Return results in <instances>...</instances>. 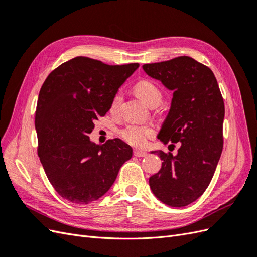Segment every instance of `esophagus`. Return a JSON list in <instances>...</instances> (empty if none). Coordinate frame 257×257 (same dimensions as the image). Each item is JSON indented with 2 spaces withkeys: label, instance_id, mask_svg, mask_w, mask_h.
<instances>
[{
  "label": "esophagus",
  "instance_id": "obj_1",
  "mask_svg": "<svg viewBox=\"0 0 257 257\" xmlns=\"http://www.w3.org/2000/svg\"><path fill=\"white\" fill-rule=\"evenodd\" d=\"M147 152H145V151H141V150H134V155L135 157H137V158H145V157H147Z\"/></svg>",
  "mask_w": 257,
  "mask_h": 257
}]
</instances>
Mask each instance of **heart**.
<instances>
[{"instance_id": "1", "label": "heart", "mask_w": 257, "mask_h": 257, "mask_svg": "<svg viewBox=\"0 0 257 257\" xmlns=\"http://www.w3.org/2000/svg\"><path fill=\"white\" fill-rule=\"evenodd\" d=\"M136 95L151 108L159 106L163 99V92L158 84L153 81L144 79L136 83L134 87ZM123 95L120 91L115 92L109 105V111L116 113L121 108ZM153 131L149 126L138 125V124H128L121 131V136L127 144L134 147H144L147 144L148 138L151 137Z\"/></svg>"}]
</instances>
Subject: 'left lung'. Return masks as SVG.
Wrapping results in <instances>:
<instances>
[{
  "mask_svg": "<svg viewBox=\"0 0 257 257\" xmlns=\"http://www.w3.org/2000/svg\"><path fill=\"white\" fill-rule=\"evenodd\" d=\"M143 68L174 91L158 138L180 144L177 155L153 151L163 162L149 179L150 188L167 206H188L208 188L223 150L225 107L219 84L211 69L186 56Z\"/></svg>",
  "mask_w": 257,
  "mask_h": 257,
  "instance_id": "obj_1",
  "label": "left lung"
}]
</instances>
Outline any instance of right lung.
Returning <instances> with one entry per match:
<instances>
[{
	"label": "right lung",
	"instance_id": "1",
	"mask_svg": "<svg viewBox=\"0 0 257 257\" xmlns=\"http://www.w3.org/2000/svg\"><path fill=\"white\" fill-rule=\"evenodd\" d=\"M138 66L76 57L53 69L42 85L35 111L37 153L53 189L73 204L102 197L132 158L133 150L121 139L96 145L89 134Z\"/></svg>",
	"mask_w": 257,
	"mask_h": 257
}]
</instances>
